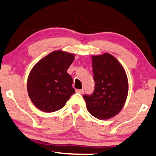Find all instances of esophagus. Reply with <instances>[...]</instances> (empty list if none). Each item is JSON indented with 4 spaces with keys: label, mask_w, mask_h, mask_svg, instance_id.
I'll list each match as a JSON object with an SVG mask.
<instances>
[{
    "label": "esophagus",
    "mask_w": 156,
    "mask_h": 156,
    "mask_svg": "<svg viewBox=\"0 0 156 156\" xmlns=\"http://www.w3.org/2000/svg\"><path fill=\"white\" fill-rule=\"evenodd\" d=\"M76 92L78 93V94H83L84 93V90L83 89H76Z\"/></svg>",
    "instance_id": "34e87169"
}]
</instances>
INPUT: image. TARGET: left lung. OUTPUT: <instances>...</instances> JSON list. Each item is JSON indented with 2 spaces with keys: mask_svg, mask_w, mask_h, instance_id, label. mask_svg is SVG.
Returning a JSON list of instances; mask_svg holds the SVG:
<instances>
[{
  "mask_svg": "<svg viewBox=\"0 0 156 156\" xmlns=\"http://www.w3.org/2000/svg\"><path fill=\"white\" fill-rule=\"evenodd\" d=\"M95 88L83 95L88 111L98 119H107L119 113L128 94V80L119 61L109 53L92 56Z\"/></svg>",
  "mask_w": 156,
  "mask_h": 156,
  "instance_id": "obj_1",
  "label": "left lung"
}]
</instances>
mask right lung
Returning a JSON list of instances; mask_svg holds the SVG:
<instances>
[{
	"instance_id": "obj_1",
	"label": "right lung",
	"mask_w": 156,
	"mask_h": 156,
	"mask_svg": "<svg viewBox=\"0 0 156 156\" xmlns=\"http://www.w3.org/2000/svg\"><path fill=\"white\" fill-rule=\"evenodd\" d=\"M73 60V54L55 51L31 69L27 90L31 101L41 111L53 112L62 109L75 93L73 78L67 73Z\"/></svg>"
}]
</instances>
